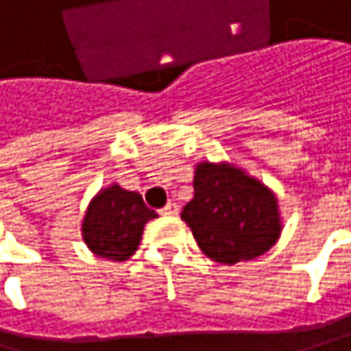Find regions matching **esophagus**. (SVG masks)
I'll use <instances>...</instances> for the list:
<instances>
[{"label": "esophagus", "instance_id": "1", "mask_svg": "<svg viewBox=\"0 0 351 351\" xmlns=\"http://www.w3.org/2000/svg\"><path fill=\"white\" fill-rule=\"evenodd\" d=\"M162 215H164V217H177V215H179V206H177V202H168V204L162 208Z\"/></svg>", "mask_w": 351, "mask_h": 351}]
</instances>
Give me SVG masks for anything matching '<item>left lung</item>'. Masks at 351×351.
<instances>
[{
  "label": "left lung",
  "instance_id": "1",
  "mask_svg": "<svg viewBox=\"0 0 351 351\" xmlns=\"http://www.w3.org/2000/svg\"><path fill=\"white\" fill-rule=\"evenodd\" d=\"M193 189L181 219L208 259L223 265L252 261L280 240L285 225L278 195L246 168L202 160L193 170Z\"/></svg>",
  "mask_w": 351,
  "mask_h": 351
}]
</instances>
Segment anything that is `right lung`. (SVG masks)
Instances as JSON below:
<instances>
[{
  "label": "right lung",
  "instance_id": "right-lung-1",
  "mask_svg": "<svg viewBox=\"0 0 351 351\" xmlns=\"http://www.w3.org/2000/svg\"><path fill=\"white\" fill-rule=\"evenodd\" d=\"M156 217L141 193L111 183L90 199L82 219V240L97 257L128 261L141 244L145 225Z\"/></svg>",
  "mask_w": 351,
  "mask_h": 351
}]
</instances>
